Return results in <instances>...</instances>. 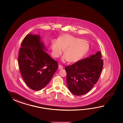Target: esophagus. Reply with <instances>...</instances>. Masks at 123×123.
I'll return each mask as SVG.
<instances>
[{
	"mask_svg": "<svg viewBox=\"0 0 123 123\" xmlns=\"http://www.w3.org/2000/svg\"><path fill=\"white\" fill-rule=\"evenodd\" d=\"M58 68H59V69H62L63 68V67L62 65H58Z\"/></svg>",
	"mask_w": 123,
	"mask_h": 123,
	"instance_id": "obj_1",
	"label": "esophagus"
}]
</instances>
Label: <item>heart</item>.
Wrapping results in <instances>:
<instances>
[{
  "label": "heart",
  "mask_w": 123,
  "mask_h": 123,
  "mask_svg": "<svg viewBox=\"0 0 123 123\" xmlns=\"http://www.w3.org/2000/svg\"><path fill=\"white\" fill-rule=\"evenodd\" d=\"M51 55L53 57L58 58L64 50V55L62 58L63 62H76L81 60L88 51L89 45L85 40L65 34L58 39L51 41Z\"/></svg>",
  "instance_id": "heart-1"
}]
</instances>
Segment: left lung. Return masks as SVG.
<instances>
[{
  "instance_id": "8db88e82",
  "label": "left lung",
  "mask_w": 123,
  "mask_h": 123,
  "mask_svg": "<svg viewBox=\"0 0 123 123\" xmlns=\"http://www.w3.org/2000/svg\"><path fill=\"white\" fill-rule=\"evenodd\" d=\"M102 58L98 51L95 55L65 67L68 88L73 94H86L97 83L103 68Z\"/></svg>"
}]
</instances>
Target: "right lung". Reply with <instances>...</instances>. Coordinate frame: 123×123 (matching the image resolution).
I'll return each instance as SVG.
<instances>
[{"mask_svg":"<svg viewBox=\"0 0 123 123\" xmlns=\"http://www.w3.org/2000/svg\"><path fill=\"white\" fill-rule=\"evenodd\" d=\"M40 36L26 35L19 52V67L24 80L34 91L43 89L49 83L58 68V62L50 57Z\"/></svg>","mask_w":123,"mask_h":123,"instance_id":"1","label":"right lung"}]
</instances>
